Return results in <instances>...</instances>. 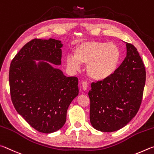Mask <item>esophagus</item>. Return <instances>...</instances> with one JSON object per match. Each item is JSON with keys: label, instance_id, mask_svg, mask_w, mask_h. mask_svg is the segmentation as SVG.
I'll list each match as a JSON object with an SVG mask.
<instances>
[{"label": "esophagus", "instance_id": "obj_1", "mask_svg": "<svg viewBox=\"0 0 154 154\" xmlns=\"http://www.w3.org/2000/svg\"><path fill=\"white\" fill-rule=\"evenodd\" d=\"M82 87L83 90H84V91H87V90L88 89V83H87V82H86V81L82 82Z\"/></svg>", "mask_w": 154, "mask_h": 154}]
</instances>
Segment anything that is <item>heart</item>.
<instances>
[{
	"label": "heart",
	"mask_w": 154,
	"mask_h": 154,
	"mask_svg": "<svg viewBox=\"0 0 154 154\" xmlns=\"http://www.w3.org/2000/svg\"><path fill=\"white\" fill-rule=\"evenodd\" d=\"M121 59L119 47L114 43L87 41L78 45L74 55L66 57L67 66L78 69L81 63L87 64L88 74L92 79L102 80L109 78L118 68Z\"/></svg>",
	"instance_id": "heart-1"
}]
</instances>
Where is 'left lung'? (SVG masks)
I'll return each mask as SVG.
<instances>
[{
  "label": "left lung",
  "mask_w": 154,
  "mask_h": 154,
  "mask_svg": "<svg viewBox=\"0 0 154 154\" xmlns=\"http://www.w3.org/2000/svg\"><path fill=\"white\" fill-rule=\"evenodd\" d=\"M126 57L111 76L91 83L90 120L94 128L113 132L125 126L141 106L146 72L141 56L126 43Z\"/></svg>",
  "instance_id": "obj_1"
}]
</instances>
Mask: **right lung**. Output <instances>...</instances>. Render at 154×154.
I'll return each mask as SVG.
<instances>
[{
    "mask_svg": "<svg viewBox=\"0 0 154 154\" xmlns=\"http://www.w3.org/2000/svg\"><path fill=\"white\" fill-rule=\"evenodd\" d=\"M62 46L55 39L34 38L21 48L9 68L11 98L16 111L43 133L57 131L64 125L67 108L79 95L77 77H66L45 62L36 66L34 61L60 65Z\"/></svg>",
    "mask_w": 154,
    "mask_h": 154,
    "instance_id": "1",
    "label": "right lung"
}]
</instances>
